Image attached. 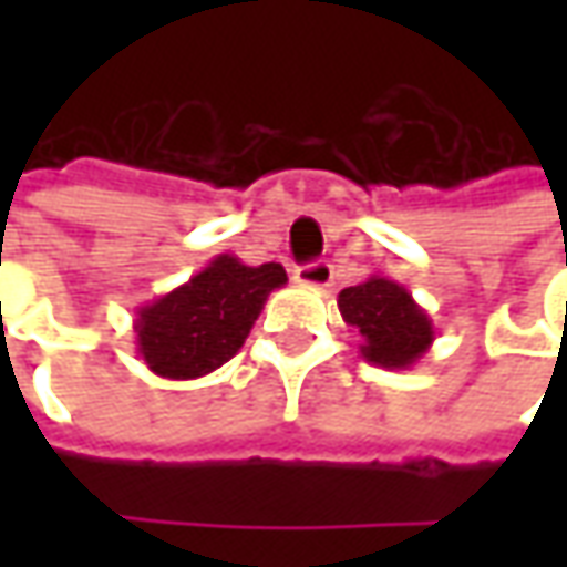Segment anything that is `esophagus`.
I'll return each instance as SVG.
<instances>
[{"label": "esophagus", "instance_id": "1", "mask_svg": "<svg viewBox=\"0 0 567 567\" xmlns=\"http://www.w3.org/2000/svg\"><path fill=\"white\" fill-rule=\"evenodd\" d=\"M331 277H334V268L328 261H309V265L296 268V284L312 287V290H328Z\"/></svg>", "mask_w": 567, "mask_h": 567}]
</instances>
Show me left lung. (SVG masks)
I'll list each match as a JSON object with an SVG mask.
<instances>
[{"label":"left lung","instance_id":"obj_1","mask_svg":"<svg viewBox=\"0 0 567 567\" xmlns=\"http://www.w3.org/2000/svg\"><path fill=\"white\" fill-rule=\"evenodd\" d=\"M338 309L360 331L362 360L379 369H413L435 340L429 312L406 287L381 274L340 290Z\"/></svg>","mask_w":567,"mask_h":567}]
</instances>
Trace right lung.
Listing matches in <instances>:
<instances>
[{
    "label": "right lung",
    "instance_id": "1",
    "mask_svg": "<svg viewBox=\"0 0 567 567\" xmlns=\"http://www.w3.org/2000/svg\"><path fill=\"white\" fill-rule=\"evenodd\" d=\"M287 284L284 265H243L217 255L183 287L144 302L135 318V350L169 381L202 379L229 362L249 338L274 290Z\"/></svg>",
    "mask_w": 567,
    "mask_h": 567
}]
</instances>
